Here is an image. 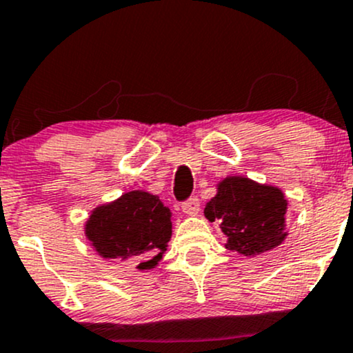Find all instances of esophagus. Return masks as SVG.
Wrapping results in <instances>:
<instances>
[{
	"label": "esophagus",
	"mask_w": 353,
	"mask_h": 353,
	"mask_svg": "<svg viewBox=\"0 0 353 353\" xmlns=\"http://www.w3.org/2000/svg\"><path fill=\"white\" fill-rule=\"evenodd\" d=\"M199 208H201V202L196 196L189 197L188 201L182 202V212L188 214V216H196V214L199 212Z\"/></svg>",
	"instance_id": "esophagus-1"
}]
</instances>
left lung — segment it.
<instances>
[{"instance_id":"obj_1","label":"left lung","mask_w":353,"mask_h":353,"mask_svg":"<svg viewBox=\"0 0 353 353\" xmlns=\"http://www.w3.org/2000/svg\"><path fill=\"white\" fill-rule=\"evenodd\" d=\"M287 201L272 185H262L247 177H228L219 184L217 196L205 205L210 222H221L228 236L225 247L244 255L274 249L285 239Z\"/></svg>"}]
</instances>
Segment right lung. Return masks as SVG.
<instances>
[{"label":"right lung","instance_id":"add662e5","mask_svg":"<svg viewBox=\"0 0 353 353\" xmlns=\"http://www.w3.org/2000/svg\"><path fill=\"white\" fill-rule=\"evenodd\" d=\"M172 232L171 210L157 196L132 190L92 212L86 236L104 259H134L151 269L163 259Z\"/></svg>","mask_w":353,"mask_h":353}]
</instances>
